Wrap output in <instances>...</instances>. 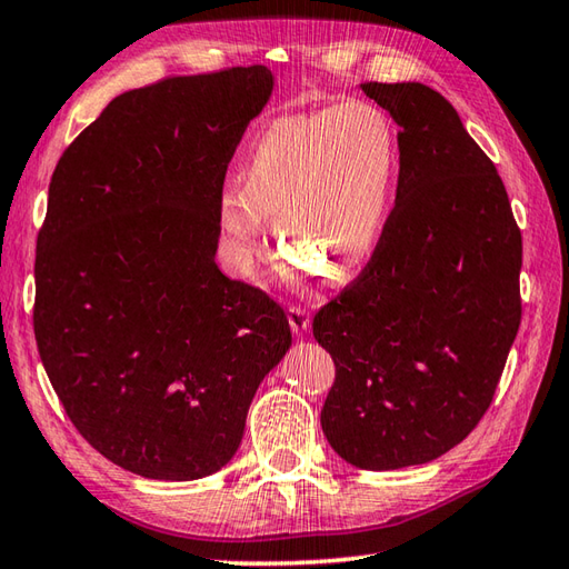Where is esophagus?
<instances>
[{
    "instance_id": "obj_1",
    "label": "esophagus",
    "mask_w": 569,
    "mask_h": 569,
    "mask_svg": "<svg viewBox=\"0 0 569 569\" xmlns=\"http://www.w3.org/2000/svg\"><path fill=\"white\" fill-rule=\"evenodd\" d=\"M287 319H289V329H292V333H297V336L307 333V329L311 327L309 311L301 309V307H289L287 309Z\"/></svg>"
}]
</instances>
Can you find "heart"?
Wrapping results in <instances>:
<instances>
[{"label":"heart","mask_w":569,"mask_h":569,"mask_svg":"<svg viewBox=\"0 0 569 569\" xmlns=\"http://www.w3.org/2000/svg\"><path fill=\"white\" fill-rule=\"evenodd\" d=\"M400 177V137L373 102L284 114L252 139L240 189L218 199V228L230 260L252 272L274 218L280 250L307 270L346 274L376 252Z\"/></svg>","instance_id":"b5f03b06"}]
</instances>
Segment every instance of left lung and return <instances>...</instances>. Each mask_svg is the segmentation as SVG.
Returning <instances> with one entry per match:
<instances>
[{
  "label": "left lung",
  "mask_w": 569,
  "mask_h": 569,
  "mask_svg": "<svg viewBox=\"0 0 569 569\" xmlns=\"http://www.w3.org/2000/svg\"><path fill=\"white\" fill-rule=\"evenodd\" d=\"M400 127L373 258L315 317L336 366L321 430L368 471L427 463L489 410L520 327L523 240L493 161L422 83H361Z\"/></svg>",
  "instance_id": "left-lung-1"
}]
</instances>
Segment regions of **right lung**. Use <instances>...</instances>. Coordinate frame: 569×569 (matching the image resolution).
Masks as SVG:
<instances>
[{
    "mask_svg": "<svg viewBox=\"0 0 569 569\" xmlns=\"http://www.w3.org/2000/svg\"><path fill=\"white\" fill-rule=\"evenodd\" d=\"M272 88L268 66H248L127 90L51 177L41 363L88 445L144 479L223 469L292 346L282 307L216 264L228 161Z\"/></svg>",
    "mask_w": 569,
    "mask_h": 569,
    "instance_id": "right-lung-1",
    "label": "right lung"
}]
</instances>
